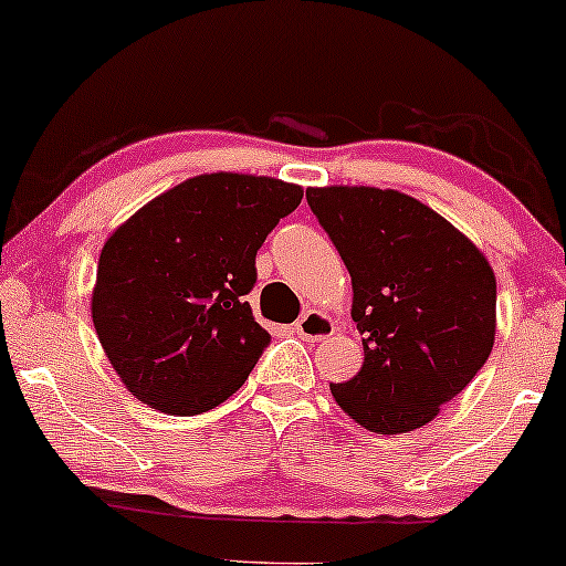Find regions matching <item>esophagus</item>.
<instances>
[{
  "label": "esophagus",
  "mask_w": 566,
  "mask_h": 566,
  "mask_svg": "<svg viewBox=\"0 0 566 566\" xmlns=\"http://www.w3.org/2000/svg\"><path fill=\"white\" fill-rule=\"evenodd\" d=\"M294 331H296L298 338L312 340V344H315V340H323L327 336H333V333H336V325H333V319L327 317L325 312L306 310L302 319H298V323L294 325Z\"/></svg>",
  "instance_id": "obj_1"
}]
</instances>
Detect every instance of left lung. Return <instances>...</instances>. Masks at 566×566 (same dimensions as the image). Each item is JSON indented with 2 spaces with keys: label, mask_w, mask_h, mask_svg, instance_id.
I'll return each mask as SVG.
<instances>
[{
  "label": "left lung",
  "mask_w": 566,
  "mask_h": 566,
  "mask_svg": "<svg viewBox=\"0 0 566 566\" xmlns=\"http://www.w3.org/2000/svg\"><path fill=\"white\" fill-rule=\"evenodd\" d=\"M310 209L352 275L365 365L331 382L361 428H422L485 365L496 336V277L475 243L399 191L331 186Z\"/></svg>",
  "instance_id": "obj_1"
}]
</instances>
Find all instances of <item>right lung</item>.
Here are the masks:
<instances>
[{"mask_svg": "<svg viewBox=\"0 0 566 566\" xmlns=\"http://www.w3.org/2000/svg\"><path fill=\"white\" fill-rule=\"evenodd\" d=\"M302 197L275 178L212 172L151 199L109 235L91 317L138 401L191 417L243 386L270 344L247 302L256 251Z\"/></svg>", "mask_w": 566, "mask_h": 566, "instance_id": "obj_1", "label": "right lung"}]
</instances>
